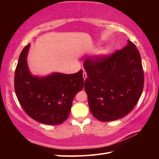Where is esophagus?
<instances>
[{"label":"esophagus","instance_id":"obj_1","mask_svg":"<svg viewBox=\"0 0 159 159\" xmlns=\"http://www.w3.org/2000/svg\"><path fill=\"white\" fill-rule=\"evenodd\" d=\"M83 79H84V80H85L87 77V72H85V71H83Z\"/></svg>","mask_w":159,"mask_h":159}]
</instances>
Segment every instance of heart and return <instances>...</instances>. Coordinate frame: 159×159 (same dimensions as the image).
I'll list each match as a JSON object with an SVG mask.
<instances>
[{
	"mask_svg": "<svg viewBox=\"0 0 159 159\" xmlns=\"http://www.w3.org/2000/svg\"><path fill=\"white\" fill-rule=\"evenodd\" d=\"M109 48H108V47H107V48H104L103 49H102L100 50V51L99 52V55H105V54H107L108 52H109Z\"/></svg>",
	"mask_w": 159,
	"mask_h": 159,
	"instance_id": "b5f03b06",
	"label": "heart"
}]
</instances>
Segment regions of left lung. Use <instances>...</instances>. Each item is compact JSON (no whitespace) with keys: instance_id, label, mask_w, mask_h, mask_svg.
I'll use <instances>...</instances> for the list:
<instances>
[{"instance_id":"left-lung-1","label":"left lung","mask_w":159,"mask_h":159,"mask_svg":"<svg viewBox=\"0 0 159 159\" xmlns=\"http://www.w3.org/2000/svg\"><path fill=\"white\" fill-rule=\"evenodd\" d=\"M85 90L91 113L101 121L126 116L142 93L144 83L141 56L130 40L109 56L87 58Z\"/></svg>"}]
</instances>
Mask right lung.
<instances>
[{"mask_svg":"<svg viewBox=\"0 0 159 159\" xmlns=\"http://www.w3.org/2000/svg\"><path fill=\"white\" fill-rule=\"evenodd\" d=\"M30 43L19 57L14 76L16 96L24 111L38 122L58 125L68 118L72 101L84 87L83 70L72 74L33 76L27 65Z\"/></svg>","mask_w":159,"mask_h":159,"instance_id":"add662e5","label":"right lung"}]
</instances>
